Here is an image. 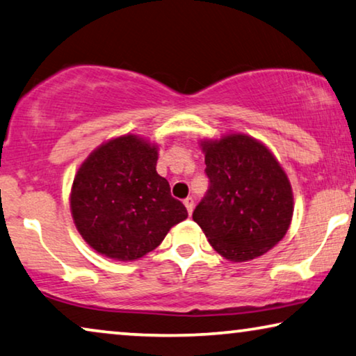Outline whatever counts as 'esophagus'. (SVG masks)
Masks as SVG:
<instances>
[{
  "instance_id": "34e87169",
  "label": "esophagus",
  "mask_w": 356,
  "mask_h": 356,
  "mask_svg": "<svg viewBox=\"0 0 356 356\" xmlns=\"http://www.w3.org/2000/svg\"><path fill=\"white\" fill-rule=\"evenodd\" d=\"M184 204H185V208H187V211H188V214H192V211H193V200L192 198H185L184 200Z\"/></svg>"
}]
</instances>
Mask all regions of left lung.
Returning <instances> with one entry per match:
<instances>
[{
	"label": "left lung",
	"mask_w": 356,
	"mask_h": 356,
	"mask_svg": "<svg viewBox=\"0 0 356 356\" xmlns=\"http://www.w3.org/2000/svg\"><path fill=\"white\" fill-rule=\"evenodd\" d=\"M209 190L193 211L211 246L230 262L262 256L283 240L293 187L270 148L243 132L200 140Z\"/></svg>",
	"instance_id": "8db88e82"
}]
</instances>
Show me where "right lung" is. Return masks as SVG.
Segmentation results:
<instances>
[{
    "label": "right lung",
    "instance_id": "1",
    "mask_svg": "<svg viewBox=\"0 0 356 356\" xmlns=\"http://www.w3.org/2000/svg\"><path fill=\"white\" fill-rule=\"evenodd\" d=\"M158 145L136 134L113 137L81 163L70 211L76 230L95 252L132 262L161 245L188 217L156 172Z\"/></svg>",
    "mask_w": 356,
    "mask_h": 356
}]
</instances>
